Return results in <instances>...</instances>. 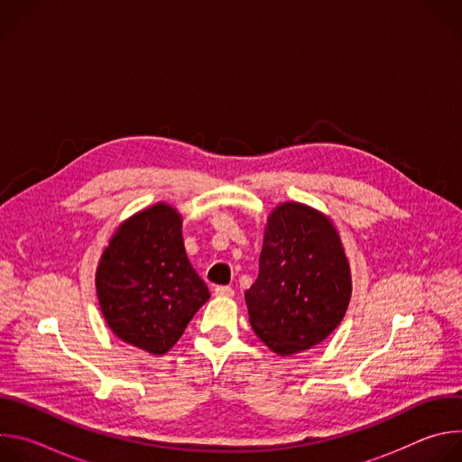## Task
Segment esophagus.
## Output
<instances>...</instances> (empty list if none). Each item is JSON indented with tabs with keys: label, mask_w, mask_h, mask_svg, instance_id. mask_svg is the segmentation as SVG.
Returning <instances> with one entry per match:
<instances>
[{
	"label": "esophagus",
	"mask_w": 462,
	"mask_h": 462,
	"mask_svg": "<svg viewBox=\"0 0 462 462\" xmlns=\"http://www.w3.org/2000/svg\"><path fill=\"white\" fill-rule=\"evenodd\" d=\"M214 294L219 296V298H232V296H234V289L221 285V287H216V289H214Z\"/></svg>",
	"instance_id": "34e87169"
}]
</instances>
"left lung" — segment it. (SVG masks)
<instances>
[{"instance_id":"8db88e82","label":"left lung","mask_w":462,"mask_h":462,"mask_svg":"<svg viewBox=\"0 0 462 462\" xmlns=\"http://www.w3.org/2000/svg\"><path fill=\"white\" fill-rule=\"evenodd\" d=\"M351 267L335 223L287 201L267 217L259 274L245 292L257 338L280 356L323 342L346 316Z\"/></svg>"}]
</instances>
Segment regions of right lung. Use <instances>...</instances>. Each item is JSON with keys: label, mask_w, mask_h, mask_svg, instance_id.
<instances>
[{"label": "right lung", "mask_w": 462, "mask_h": 462, "mask_svg": "<svg viewBox=\"0 0 462 462\" xmlns=\"http://www.w3.org/2000/svg\"><path fill=\"white\" fill-rule=\"evenodd\" d=\"M95 285L111 333L157 356L179 342L210 298L186 255L182 216L166 203L116 226L100 255Z\"/></svg>", "instance_id": "obj_1"}]
</instances>
